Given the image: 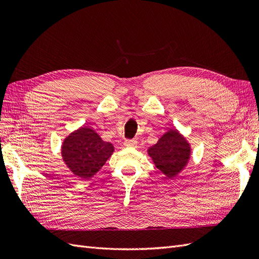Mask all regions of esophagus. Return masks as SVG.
<instances>
[{"mask_svg": "<svg viewBox=\"0 0 259 259\" xmlns=\"http://www.w3.org/2000/svg\"><path fill=\"white\" fill-rule=\"evenodd\" d=\"M124 146L130 147V148H135V147H137V142L136 140H125Z\"/></svg>", "mask_w": 259, "mask_h": 259, "instance_id": "obj_1", "label": "esophagus"}]
</instances>
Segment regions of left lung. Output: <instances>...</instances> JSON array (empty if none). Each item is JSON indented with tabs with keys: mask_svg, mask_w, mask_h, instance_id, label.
<instances>
[{
	"mask_svg": "<svg viewBox=\"0 0 259 259\" xmlns=\"http://www.w3.org/2000/svg\"><path fill=\"white\" fill-rule=\"evenodd\" d=\"M191 145L177 128H170L156 144L147 149L155 167L167 179H174L187 167L191 159Z\"/></svg>",
	"mask_w": 259,
	"mask_h": 259,
	"instance_id": "1",
	"label": "left lung"
}]
</instances>
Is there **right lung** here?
<instances>
[{"mask_svg":"<svg viewBox=\"0 0 259 259\" xmlns=\"http://www.w3.org/2000/svg\"><path fill=\"white\" fill-rule=\"evenodd\" d=\"M60 152L62 161L74 176L90 179L105 165L114 147L104 142L95 130L81 126L64 139Z\"/></svg>","mask_w":259,"mask_h":259,"instance_id":"right-lung-1","label":"right lung"}]
</instances>
